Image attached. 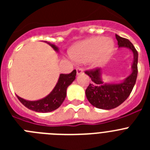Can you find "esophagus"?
I'll use <instances>...</instances> for the list:
<instances>
[{
  "label": "esophagus",
  "mask_w": 150,
  "mask_h": 150,
  "mask_svg": "<svg viewBox=\"0 0 150 150\" xmlns=\"http://www.w3.org/2000/svg\"><path fill=\"white\" fill-rule=\"evenodd\" d=\"M83 73V68H80V67H77L76 68V74L77 75H79V74H81Z\"/></svg>",
  "instance_id": "obj_1"
}]
</instances>
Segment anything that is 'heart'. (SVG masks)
<instances>
[{
  "label": "heart",
  "instance_id": "heart-1",
  "mask_svg": "<svg viewBox=\"0 0 150 150\" xmlns=\"http://www.w3.org/2000/svg\"><path fill=\"white\" fill-rule=\"evenodd\" d=\"M114 48V43L105 37H95L78 43L71 52L76 62H86L91 59L94 65H100L109 59Z\"/></svg>",
  "mask_w": 150,
  "mask_h": 150
}]
</instances>
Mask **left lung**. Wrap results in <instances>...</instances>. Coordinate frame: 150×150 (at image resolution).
<instances>
[{
  "label": "left lung",
  "instance_id": "8db88e82",
  "mask_svg": "<svg viewBox=\"0 0 150 150\" xmlns=\"http://www.w3.org/2000/svg\"><path fill=\"white\" fill-rule=\"evenodd\" d=\"M119 47H126L134 53L132 73L120 84H105L100 79V69L98 67L86 71L92 83L86 90V95L88 101L94 107L103 110H111L117 107L126 100L132 92L137 76L138 53L134 45L128 39L116 34Z\"/></svg>",
  "mask_w": 150,
  "mask_h": 150
}]
</instances>
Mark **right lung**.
<instances>
[{
	"label": "right lung",
	"instance_id": "add662e5",
	"mask_svg": "<svg viewBox=\"0 0 150 150\" xmlns=\"http://www.w3.org/2000/svg\"><path fill=\"white\" fill-rule=\"evenodd\" d=\"M48 43L55 51L59 50L58 47L55 46V45L51 44L50 43ZM76 74V70H74L71 74H60L59 81L57 83L54 89L52 91L50 95H47L44 98L41 99V100L30 101V100H26L20 97H18V95H16V96L18 100H20L21 103L25 107L28 108L29 110L39 112H51V111L58 109L62 105L66 98V95H67L66 91H67V87L75 79Z\"/></svg>",
	"mask_w": 150,
	"mask_h": 150
}]
</instances>
